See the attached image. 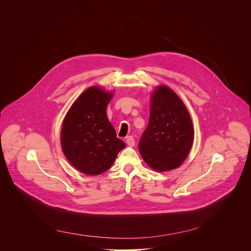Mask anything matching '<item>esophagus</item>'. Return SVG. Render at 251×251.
<instances>
[{"label":"esophagus","instance_id":"obj_1","mask_svg":"<svg viewBox=\"0 0 251 251\" xmlns=\"http://www.w3.org/2000/svg\"><path fill=\"white\" fill-rule=\"evenodd\" d=\"M125 141L127 143V145L130 146V147H133L135 145V139H134L133 136H128Z\"/></svg>","mask_w":251,"mask_h":251}]
</instances>
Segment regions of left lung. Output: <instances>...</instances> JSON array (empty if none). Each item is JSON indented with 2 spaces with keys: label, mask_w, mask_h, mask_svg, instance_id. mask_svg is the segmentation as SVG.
<instances>
[{
  "label": "left lung",
  "mask_w": 251,
  "mask_h": 251,
  "mask_svg": "<svg viewBox=\"0 0 251 251\" xmlns=\"http://www.w3.org/2000/svg\"><path fill=\"white\" fill-rule=\"evenodd\" d=\"M193 142L194 127L185 104L172 89L159 86L138 145L143 159L159 172L176 169L187 158Z\"/></svg>",
  "instance_id": "8db88e82"
}]
</instances>
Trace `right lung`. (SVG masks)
Returning <instances> with one entry per match:
<instances>
[{
  "mask_svg": "<svg viewBox=\"0 0 251 251\" xmlns=\"http://www.w3.org/2000/svg\"><path fill=\"white\" fill-rule=\"evenodd\" d=\"M111 97V93L99 87L86 89L70 107L62 123V151L70 164L83 174L104 173L125 147L106 115Z\"/></svg>",
  "mask_w": 251,
  "mask_h": 251,
  "instance_id": "add662e5",
  "label": "right lung"
}]
</instances>
